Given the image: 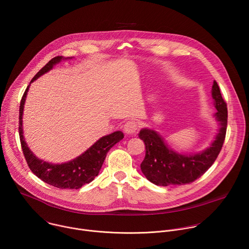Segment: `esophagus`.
<instances>
[{
    "instance_id": "esophagus-1",
    "label": "esophagus",
    "mask_w": 249,
    "mask_h": 249,
    "mask_svg": "<svg viewBox=\"0 0 249 249\" xmlns=\"http://www.w3.org/2000/svg\"><path fill=\"white\" fill-rule=\"evenodd\" d=\"M138 130V124L136 121H128L125 123L124 125V132L128 135H131V134H134L136 133V131Z\"/></svg>"
}]
</instances>
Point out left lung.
<instances>
[{
	"mask_svg": "<svg viewBox=\"0 0 249 249\" xmlns=\"http://www.w3.org/2000/svg\"><path fill=\"white\" fill-rule=\"evenodd\" d=\"M212 97L217 112L214 114L219 124L215 139L205 150L196 154H182L172 150L164 139L154 129L143 128L139 138L144 141L146 156L141 170L146 178L159 186L189 184L203 175L219 156L227 132L228 108L216 81L213 83Z\"/></svg>",
	"mask_w": 249,
	"mask_h": 249,
	"instance_id": "8db88e82",
	"label": "left lung"
}]
</instances>
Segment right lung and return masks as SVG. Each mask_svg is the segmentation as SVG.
<instances>
[{
	"label": "right lung",
	"mask_w": 249,
	"mask_h": 249,
	"mask_svg": "<svg viewBox=\"0 0 249 249\" xmlns=\"http://www.w3.org/2000/svg\"><path fill=\"white\" fill-rule=\"evenodd\" d=\"M72 58L57 56L51 59L39 72L34 76L30 84L33 83L35 80H37L42 75L48 73L55 65L60 63L62 60ZM30 84L26 88L19 105L18 131L20 144L26 162L30 170L42 181L61 189H79L83 185L91 182L95 178V176L98 175L99 170L108 151L124 138V135L121 131H116L109 135L103 136L100 139H98L92 146H90L82 155L67 162L52 163L40 160L28 148L23 136L22 129L23 108Z\"/></svg>",
	"instance_id": "add662e5"
}]
</instances>
